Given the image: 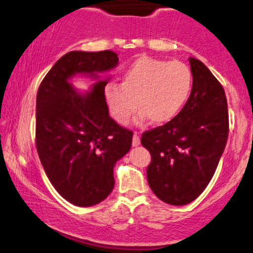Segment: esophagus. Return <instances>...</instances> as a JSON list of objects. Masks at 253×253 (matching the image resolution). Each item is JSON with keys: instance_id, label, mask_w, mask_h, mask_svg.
I'll return each instance as SVG.
<instances>
[{"instance_id": "1", "label": "esophagus", "mask_w": 253, "mask_h": 253, "mask_svg": "<svg viewBox=\"0 0 253 253\" xmlns=\"http://www.w3.org/2000/svg\"><path fill=\"white\" fill-rule=\"evenodd\" d=\"M132 145L134 146V147H136V146H139V145H140V138H139L138 133H134V134H133V141H132Z\"/></svg>"}]
</instances>
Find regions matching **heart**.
Masks as SVG:
<instances>
[{
    "mask_svg": "<svg viewBox=\"0 0 253 253\" xmlns=\"http://www.w3.org/2000/svg\"><path fill=\"white\" fill-rule=\"evenodd\" d=\"M192 84V72L184 62L144 56L124 72L121 84L109 82L103 94L109 114L118 124L128 123L138 106V123L150 119L161 125L180 113Z\"/></svg>",
    "mask_w": 253,
    "mask_h": 253,
    "instance_id": "heart-1",
    "label": "heart"
}]
</instances>
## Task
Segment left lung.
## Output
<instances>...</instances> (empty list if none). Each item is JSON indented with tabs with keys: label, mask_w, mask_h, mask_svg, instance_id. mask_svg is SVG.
Returning a JSON list of instances; mask_svg holds the SVG:
<instances>
[{
	"label": "left lung",
	"mask_w": 253,
	"mask_h": 253,
	"mask_svg": "<svg viewBox=\"0 0 253 253\" xmlns=\"http://www.w3.org/2000/svg\"><path fill=\"white\" fill-rule=\"evenodd\" d=\"M193 84L186 105L169 123L147 130L141 144L150 151L147 181L160 200L186 205L213 176L229 135L225 92L200 60L190 57Z\"/></svg>",
	"instance_id": "left-lung-1"
}]
</instances>
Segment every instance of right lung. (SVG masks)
I'll return each instance as SVG.
<instances>
[{
	"instance_id": "1",
	"label": "right lung",
	"mask_w": 253,
	"mask_h": 253,
	"mask_svg": "<svg viewBox=\"0 0 253 253\" xmlns=\"http://www.w3.org/2000/svg\"><path fill=\"white\" fill-rule=\"evenodd\" d=\"M119 65L112 50L69 51L40 84L36 96V148L45 174L73 205L87 208L108 197L113 169L132 146L133 133L109 117L105 86ZM75 76L93 78L89 91L72 86Z\"/></svg>"
}]
</instances>
